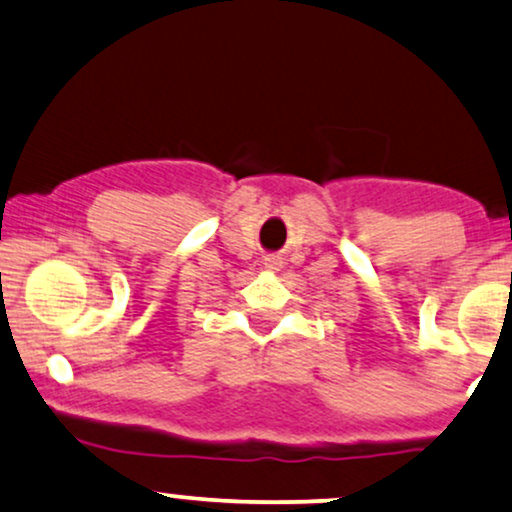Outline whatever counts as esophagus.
<instances>
[{"mask_svg":"<svg viewBox=\"0 0 512 512\" xmlns=\"http://www.w3.org/2000/svg\"><path fill=\"white\" fill-rule=\"evenodd\" d=\"M281 267H283L281 257H276V255L264 257V269H267V271H281Z\"/></svg>","mask_w":512,"mask_h":512,"instance_id":"obj_1","label":"esophagus"}]
</instances>
